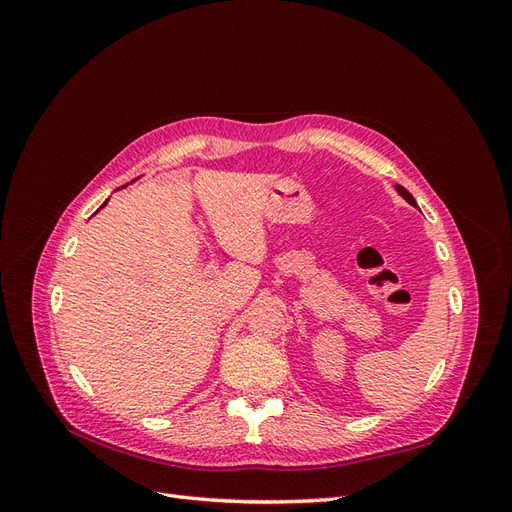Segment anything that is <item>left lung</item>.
I'll list each match as a JSON object with an SVG mask.
<instances>
[{
  "label": "left lung",
  "mask_w": 512,
  "mask_h": 512,
  "mask_svg": "<svg viewBox=\"0 0 512 512\" xmlns=\"http://www.w3.org/2000/svg\"><path fill=\"white\" fill-rule=\"evenodd\" d=\"M395 190H397V194L406 200V203H410L412 207H416L418 209V205H416V200H414V196L406 190V188H401V185H395Z\"/></svg>",
  "instance_id": "8db88e82"
}]
</instances>
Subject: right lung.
<instances>
[{"label":"right lung","mask_w":512,"mask_h":512,"mask_svg":"<svg viewBox=\"0 0 512 512\" xmlns=\"http://www.w3.org/2000/svg\"><path fill=\"white\" fill-rule=\"evenodd\" d=\"M123 188H126V185H123ZM104 205H106V203H104ZM104 205H102V207H104ZM102 207H100V209H102Z\"/></svg>","instance_id":"add662e5"}]
</instances>
